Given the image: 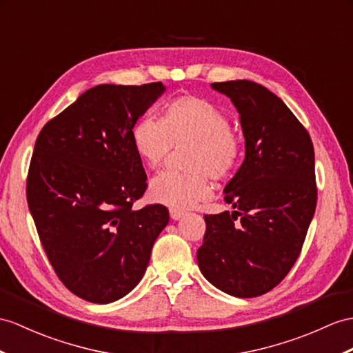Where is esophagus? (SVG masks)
Here are the masks:
<instances>
[{
	"label": "esophagus",
	"mask_w": 353,
	"mask_h": 353,
	"mask_svg": "<svg viewBox=\"0 0 353 353\" xmlns=\"http://www.w3.org/2000/svg\"><path fill=\"white\" fill-rule=\"evenodd\" d=\"M169 212H170V219H172V220H179V219L185 216V212H184V211H181V210H174V208H170V210H169Z\"/></svg>",
	"instance_id": "1"
}]
</instances>
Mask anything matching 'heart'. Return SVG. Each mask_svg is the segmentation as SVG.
Segmentation results:
<instances>
[{
	"label": "heart",
	"instance_id": "1",
	"mask_svg": "<svg viewBox=\"0 0 353 353\" xmlns=\"http://www.w3.org/2000/svg\"><path fill=\"white\" fill-rule=\"evenodd\" d=\"M130 139L136 156L148 169H159L174 147L187 145L188 172H163L151 181L150 199L174 210H188L210 199V176L223 181L234 175L243 145L230 128V118L216 103L194 96L168 101L160 119L143 117Z\"/></svg>",
	"mask_w": 353,
	"mask_h": 353
}]
</instances>
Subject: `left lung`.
Returning a JSON list of instances; mask_svg holds the SVG:
<instances>
[{"mask_svg": "<svg viewBox=\"0 0 353 353\" xmlns=\"http://www.w3.org/2000/svg\"><path fill=\"white\" fill-rule=\"evenodd\" d=\"M211 87L238 110L245 159L225 187V201L236 211L203 216L197 263L225 294L253 298L276 288L303 248L317 201L313 142L283 100L262 85L244 79Z\"/></svg>", "mask_w": 353, "mask_h": 353, "instance_id": "left-lung-1", "label": "left lung"}]
</instances>
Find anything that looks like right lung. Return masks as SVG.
<instances>
[{"instance_id": "right-lung-1", "label": "right lung", "mask_w": 353, "mask_h": 353, "mask_svg": "<svg viewBox=\"0 0 353 353\" xmlns=\"http://www.w3.org/2000/svg\"><path fill=\"white\" fill-rule=\"evenodd\" d=\"M165 90L161 82L97 85L37 136L28 208L58 279L90 303H114L136 288L169 223L163 205L132 210L147 174L130 132Z\"/></svg>"}]
</instances>
